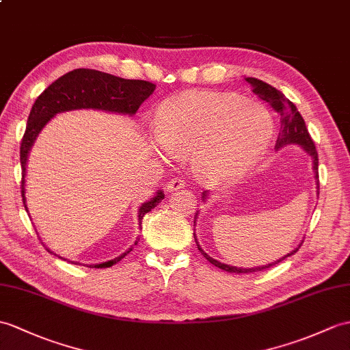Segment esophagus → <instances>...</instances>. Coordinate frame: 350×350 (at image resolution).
I'll return each mask as SVG.
<instances>
[{
    "instance_id": "1",
    "label": "esophagus",
    "mask_w": 350,
    "mask_h": 350,
    "mask_svg": "<svg viewBox=\"0 0 350 350\" xmlns=\"http://www.w3.org/2000/svg\"><path fill=\"white\" fill-rule=\"evenodd\" d=\"M183 186H185V180H183V178L174 177V178H172V180H170V182L167 183V189H168L170 192H174V191L182 189Z\"/></svg>"
}]
</instances>
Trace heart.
Returning a JSON list of instances; mask_svg holds the SVG:
<instances>
[{
	"mask_svg": "<svg viewBox=\"0 0 350 350\" xmlns=\"http://www.w3.org/2000/svg\"><path fill=\"white\" fill-rule=\"evenodd\" d=\"M155 135L167 152H191L202 177L226 180L245 174L262 158L273 119L265 105L235 94L189 91L161 105Z\"/></svg>",
	"mask_w": 350,
	"mask_h": 350,
	"instance_id": "b5f03b06",
	"label": "heart"
}]
</instances>
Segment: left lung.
<instances>
[{
  "instance_id": "obj_1",
  "label": "left lung",
  "mask_w": 350,
  "mask_h": 350,
  "mask_svg": "<svg viewBox=\"0 0 350 350\" xmlns=\"http://www.w3.org/2000/svg\"><path fill=\"white\" fill-rule=\"evenodd\" d=\"M246 82L252 88H254V92L259 96V98L267 101L274 109V111L279 113L282 126H280V133H279V137H278V143H275V149L279 150L280 148H283V146H286V144H298V146H301V148L308 153V155L312 157L313 170H314V174H316L314 177H316V183H318V193H319V173H318L319 159H318V152H316L314 143H313L312 137H310V134H308L307 128H306V122H304L303 116L299 115V111L297 110L295 104L289 101L286 96L279 91V89H275L271 85L262 82V80L247 77ZM206 197H207V192L202 193V200H206ZM197 215H195V219H197ZM193 239H195V243H197L198 250L201 252V255L204 256L208 262H212L215 267L222 268V270L228 271V273H255V271L265 270V268H270L278 262H282L285 258L297 254V250L301 247V245H303V243H299L298 247L292 250L291 254L282 256L275 262L261 265V267H254V268H237V267H232V265H228V264L219 262V261H216V259H213L212 256H208L206 252L201 249V246L198 245L197 237H195V232H193Z\"/></svg>"
}]
</instances>
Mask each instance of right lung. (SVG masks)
Here are the masks:
<instances>
[{
	"mask_svg": "<svg viewBox=\"0 0 350 350\" xmlns=\"http://www.w3.org/2000/svg\"><path fill=\"white\" fill-rule=\"evenodd\" d=\"M155 85L146 80H129L116 77L109 72H103L98 70L89 68H77L67 75H64L58 80H55L52 85H49L44 91L40 94L34 105L29 111L27 129L22 138L21 144V165H22V200L25 210L27 198H25V173L29 150L34 144L38 133L42 131L44 125L51 120L56 113L79 110V109H95L111 113H122V115L133 116L137 113L138 107L144 100L155 91ZM164 192L158 191L153 198L143 202L138 208V224L142 230V219L146 213H149L152 208H155L159 202L164 200ZM137 239L134 245L125 250V254L111 259V261L89 265L91 268H107L113 264L119 262L122 258L128 255L133 247L137 245ZM47 252H53L46 247ZM56 255V254H53ZM61 258V256H59Z\"/></svg>",
	"mask_w": 350,
	"mask_h": 350,
	"instance_id": "obj_1",
	"label": "right lung"
}]
</instances>
